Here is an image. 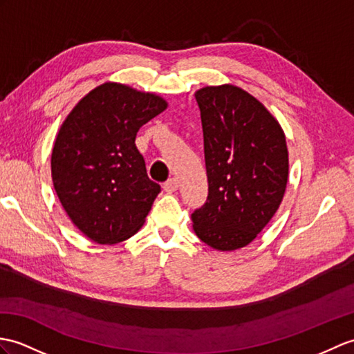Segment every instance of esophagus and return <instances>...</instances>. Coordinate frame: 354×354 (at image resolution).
<instances>
[{
  "mask_svg": "<svg viewBox=\"0 0 354 354\" xmlns=\"http://www.w3.org/2000/svg\"><path fill=\"white\" fill-rule=\"evenodd\" d=\"M162 188H164V190H166L167 193H174V192H176V190H178V179H176V178H170V179H167L166 183H164Z\"/></svg>",
  "mask_w": 354,
  "mask_h": 354,
  "instance_id": "1",
  "label": "esophagus"
}]
</instances>
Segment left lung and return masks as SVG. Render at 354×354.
I'll return each instance as SVG.
<instances>
[{
  "label": "left lung",
  "mask_w": 354,
  "mask_h": 354,
  "mask_svg": "<svg viewBox=\"0 0 354 354\" xmlns=\"http://www.w3.org/2000/svg\"><path fill=\"white\" fill-rule=\"evenodd\" d=\"M203 129L208 197L192 214L201 240L217 250L252 243L274 216L288 180L279 122L257 97L231 84L196 92Z\"/></svg>",
  "instance_id": "left-lung-1"
}]
</instances>
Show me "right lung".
Listing matches in <instances>:
<instances>
[{
  "label": "right lung",
  "mask_w": 354,
  "mask_h": 354,
  "mask_svg": "<svg viewBox=\"0 0 354 354\" xmlns=\"http://www.w3.org/2000/svg\"><path fill=\"white\" fill-rule=\"evenodd\" d=\"M162 97L118 83L97 86L66 118L51 174L72 223L97 244H114L143 226L160 184L149 179L136 136L166 110Z\"/></svg>",
  "instance_id": "add662e5"
}]
</instances>
